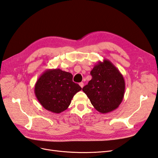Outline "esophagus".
I'll list each match as a JSON object with an SVG mask.
<instances>
[{"label":"esophagus","mask_w":158,"mask_h":158,"mask_svg":"<svg viewBox=\"0 0 158 158\" xmlns=\"http://www.w3.org/2000/svg\"><path fill=\"white\" fill-rule=\"evenodd\" d=\"M79 85L81 87V88H83V86H84V83H83V82H81L79 83Z\"/></svg>","instance_id":"esophagus-1"}]
</instances>
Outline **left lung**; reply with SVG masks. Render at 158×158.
Here are the masks:
<instances>
[{
    "mask_svg": "<svg viewBox=\"0 0 158 158\" xmlns=\"http://www.w3.org/2000/svg\"><path fill=\"white\" fill-rule=\"evenodd\" d=\"M92 77L83 88L93 106L101 113L116 109L122 102L125 92V81L122 74L109 60L104 59L94 66Z\"/></svg>",
    "mask_w": 158,
    "mask_h": 158,
    "instance_id": "obj_1",
    "label": "left lung"
}]
</instances>
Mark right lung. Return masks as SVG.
Masks as SVG:
<instances>
[{"label":"right lung","mask_w":158,"mask_h":158,"mask_svg":"<svg viewBox=\"0 0 158 158\" xmlns=\"http://www.w3.org/2000/svg\"><path fill=\"white\" fill-rule=\"evenodd\" d=\"M81 89L73 81L71 73L60 69H48L36 81L35 94L43 108L60 113L67 109L73 96Z\"/></svg>","instance_id":"obj_1"}]
</instances>
